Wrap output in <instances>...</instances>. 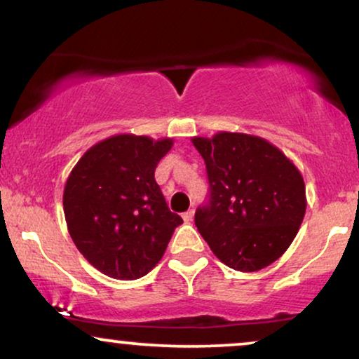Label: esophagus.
Masks as SVG:
<instances>
[{"label":"esophagus","mask_w":359,"mask_h":359,"mask_svg":"<svg viewBox=\"0 0 359 359\" xmlns=\"http://www.w3.org/2000/svg\"><path fill=\"white\" fill-rule=\"evenodd\" d=\"M193 217H194V209H189L188 212H184V214H183L184 222H191V220H193Z\"/></svg>","instance_id":"obj_1"}]
</instances>
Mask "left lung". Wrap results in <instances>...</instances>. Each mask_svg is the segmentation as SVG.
Listing matches in <instances>:
<instances>
[{
  "instance_id": "obj_1",
  "label": "left lung",
  "mask_w": 359,
  "mask_h": 359,
  "mask_svg": "<svg viewBox=\"0 0 359 359\" xmlns=\"http://www.w3.org/2000/svg\"><path fill=\"white\" fill-rule=\"evenodd\" d=\"M204 158L209 201L196 210L199 233L224 264L263 269L289 248L306 214V184L281 150L257 135L194 137Z\"/></svg>"
}]
</instances>
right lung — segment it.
Returning <instances> with one entry per match:
<instances>
[{"label":"right lung","mask_w":359,"mask_h":359,"mask_svg":"<svg viewBox=\"0 0 359 359\" xmlns=\"http://www.w3.org/2000/svg\"><path fill=\"white\" fill-rule=\"evenodd\" d=\"M173 140L121 134L91 147L68 176L63 212L80 253L114 279L145 276L163 257L175 229L155 168Z\"/></svg>","instance_id":"add662e5"}]
</instances>
